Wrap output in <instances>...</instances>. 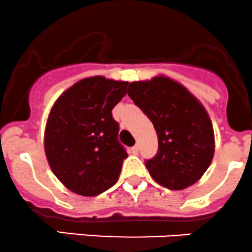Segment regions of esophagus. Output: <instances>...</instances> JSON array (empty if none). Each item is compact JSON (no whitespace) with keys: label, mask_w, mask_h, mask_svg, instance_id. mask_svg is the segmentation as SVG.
Returning a JSON list of instances; mask_svg holds the SVG:
<instances>
[{"label":"esophagus","mask_w":252,"mask_h":252,"mask_svg":"<svg viewBox=\"0 0 252 252\" xmlns=\"http://www.w3.org/2000/svg\"><path fill=\"white\" fill-rule=\"evenodd\" d=\"M131 151H132V153H133V154L138 153V144H134V146L131 148Z\"/></svg>","instance_id":"obj_1"}]
</instances>
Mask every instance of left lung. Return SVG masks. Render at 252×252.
Returning a JSON list of instances; mask_svg holds the SVG:
<instances>
[{
    "label": "left lung",
    "mask_w": 252,
    "mask_h": 252,
    "mask_svg": "<svg viewBox=\"0 0 252 252\" xmlns=\"http://www.w3.org/2000/svg\"><path fill=\"white\" fill-rule=\"evenodd\" d=\"M127 94L158 136V152L146 160L154 181L169 190H184L200 180L214 154L213 126L202 104L164 76L132 82Z\"/></svg>",
    "instance_id": "1"
}]
</instances>
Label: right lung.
Returning <instances> with one entry per match:
<instances>
[{"instance_id":"obj_1","label":"right lung","mask_w":252,"mask_h":252,"mask_svg":"<svg viewBox=\"0 0 252 252\" xmlns=\"http://www.w3.org/2000/svg\"><path fill=\"white\" fill-rule=\"evenodd\" d=\"M127 86L89 77L55 101L45 127V154L52 173L72 192L96 196L118 181L127 152L111 110L126 95Z\"/></svg>"}]
</instances>
